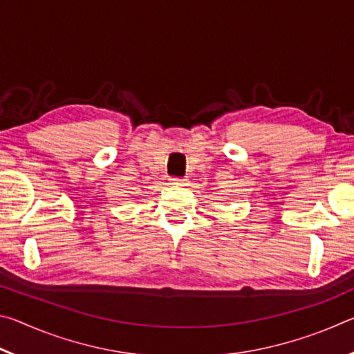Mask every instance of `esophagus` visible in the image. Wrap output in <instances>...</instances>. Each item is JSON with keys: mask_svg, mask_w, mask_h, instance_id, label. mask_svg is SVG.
I'll use <instances>...</instances> for the list:
<instances>
[{"mask_svg": "<svg viewBox=\"0 0 354 354\" xmlns=\"http://www.w3.org/2000/svg\"><path fill=\"white\" fill-rule=\"evenodd\" d=\"M170 183L173 185H184L185 184V179H183V178H171Z\"/></svg>", "mask_w": 354, "mask_h": 354, "instance_id": "34e87169", "label": "esophagus"}]
</instances>
